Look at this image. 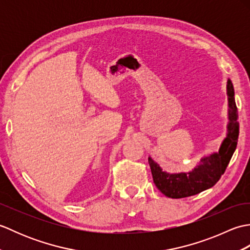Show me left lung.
Here are the masks:
<instances>
[{
  "instance_id": "1",
  "label": "left lung",
  "mask_w": 250,
  "mask_h": 250,
  "mask_svg": "<svg viewBox=\"0 0 250 250\" xmlns=\"http://www.w3.org/2000/svg\"><path fill=\"white\" fill-rule=\"evenodd\" d=\"M228 95H229L230 107V124L228 126V135L220 147L219 151L209 157L203 158L200 166L196 167L192 172L168 174L163 172L151 158L148 159L150 166L152 179L156 187L167 198L182 199L202 191L211 188L224 175L231 158L234 153L237 145L238 133H240V124L237 118V107L234 100V89L229 79L227 84Z\"/></svg>"
}]
</instances>
